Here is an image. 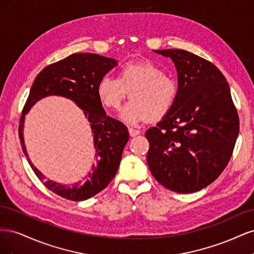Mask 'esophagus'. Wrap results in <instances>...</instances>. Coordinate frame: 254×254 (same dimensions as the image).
<instances>
[{"mask_svg":"<svg viewBox=\"0 0 254 254\" xmlns=\"http://www.w3.org/2000/svg\"><path fill=\"white\" fill-rule=\"evenodd\" d=\"M128 131H129L130 136H135V135H137V134H140V133H141L140 130L132 129V128H129V129H128Z\"/></svg>","mask_w":254,"mask_h":254,"instance_id":"obj_1","label":"esophagus"}]
</instances>
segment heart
Masks as SVG:
<instances>
[{
    "label": "heart",
    "mask_w": 254,
    "mask_h": 254,
    "mask_svg": "<svg viewBox=\"0 0 254 254\" xmlns=\"http://www.w3.org/2000/svg\"><path fill=\"white\" fill-rule=\"evenodd\" d=\"M178 94L177 80L148 60L123 64L119 78L104 75L97 86L99 101L107 108L119 109L130 96L132 101L123 109L121 119L132 126L165 118L174 108Z\"/></svg>",
    "instance_id": "1"
}]
</instances>
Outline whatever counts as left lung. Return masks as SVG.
Here are the masks:
<instances>
[{
    "mask_svg": "<svg viewBox=\"0 0 254 254\" xmlns=\"http://www.w3.org/2000/svg\"><path fill=\"white\" fill-rule=\"evenodd\" d=\"M155 52L174 61L179 94L172 111L146 130L147 164L166 189L194 193L216 180L228 165L240 119L216 65L184 50Z\"/></svg>",
    "mask_w": 254,
    "mask_h": 254,
    "instance_id": "1",
    "label": "left lung"
}]
</instances>
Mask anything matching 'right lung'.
Returning <instances> with one entry per match:
<instances>
[{
	"instance_id": "add662e5",
	"label": "right lung",
	"mask_w": 254,
	"mask_h": 254,
	"mask_svg": "<svg viewBox=\"0 0 254 254\" xmlns=\"http://www.w3.org/2000/svg\"><path fill=\"white\" fill-rule=\"evenodd\" d=\"M117 65V60L92 53L72 54L66 58L45 66L37 75L29 91L19 123V137L23 152L36 176L43 181L45 178L30 162L22 139L25 114L39 99L50 95L70 98L84 110L91 123L95 137L96 167L83 184L71 187L43 182L53 193L73 201H82L103 190L118 172L122 152L129 139L127 127L118 120L106 114L97 95V86L104 75Z\"/></svg>"
}]
</instances>
